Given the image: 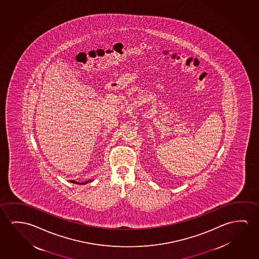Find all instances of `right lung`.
Instances as JSON below:
<instances>
[{
	"mask_svg": "<svg viewBox=\"0 0 259 259\" xmlns=\"http://www.w3.org/2000/svg\"><path fill=\"white\" fill-rule=\"evenodd\" d=\"M92 180H89V181H86V182H83V183H79V182H76V181H73V180H71L70 182H72V183L74 184H79V185H85V184L89 183V182H91Z\"/></svg>",
	"mask_w": 259,
	"mask_h": 259,
	"instance_id": "right-lung-1",
	"label": "right lung"
}]
</instances>
